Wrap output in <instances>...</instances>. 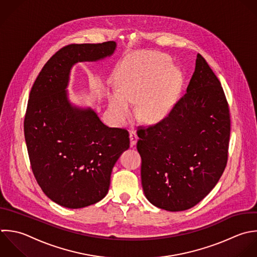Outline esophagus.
<instances>
[{"instance_id":"34e87169","label":"esophagus","mask_w":257,"mask_h":257,"mask_svg":"<svg viewBox=\"0 0 257 257\" xmlns=\"http://www.w3.org/2000/svg\"><path fill=\"white\" fill-rule=\"evenodd\" d=\"M137 140H138V136H137L136 132L134 130H131L130 131V144H131V146H134L137 143Z\"/></svg>"}]
</instances>
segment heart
<instances>
[{
    "label": "heart",
    "instance_id": "b5f03b06",
    "mask_svg": "<svg viewBox=\"0 0 257 257\" xmlns=\"http://www.w3.org/2000/svg\"><path fill=\"white\" fill-rule=\"evenodd\" d=\"M119 91L109 95V107L119 121L132 113L139 100L138 114L145 121L164 118L172 109L182 84L181 72L168 56L157 52L137 55L124 65L117 78Z\"/></svg>",
    "mask_w": 257,
    "mask_h": 257
}]
</instances>
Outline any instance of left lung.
Masks as SVG:
<instances>
[{"label": "left lung", "mask_w": 257, "mask_h": 257, "mask_svg": "<svg viewBox=\"0 0 257 257\" xmlns=\"http://www.w3.org/2000/svg\"><path fill=\"white\" fill-rule=\"evenodd\" d=\"M137 134L142 187L153 205L187 210L214 188L227 164L230 113L220 81L200 54L186 93Z\"/></svg>", "instance_id": "obj_1"}]
</instances>
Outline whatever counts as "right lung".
Here are the masks:
<instances>
[{"mask_svg":"<svg viewBox=\"0 0 257 257\" xmlns=\"http://www.w3.org/2000/svg\"><path fill=\"white\" fill-rule=\"evenodd\" d=\"M115 47L108 41L61 48L44 65L30 92L24 132L31 168L43 192L67 208L103 199L116 161L129 148L126 129L104 125L92 110L73 108L65 91L73 64L102 59Z\"/></svg>","mask_w":257,"mask_h":257,"instance_id":"obj_1","label":"right lung"}]
</instances>
